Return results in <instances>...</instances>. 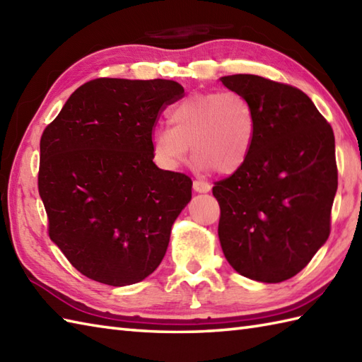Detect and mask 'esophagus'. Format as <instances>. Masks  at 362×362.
I'll return each mask as SVG.
<instances>
[{
    "mask_svg": "<svg viewBox=\"0 0 362 362\" xmlns=\"http://www.w3.org/2000/svg\"><path fill=\"white\" fill-rule=\"evenodd\" d=\"M193 188H194V191H197V193H209L211 187H210V183H206L204 180H194Z\"/></svg>",
    "mask_w": 362,
    "mask_h": 362,
    "instance_id": "34e87169",
    "label": "esophagus"
}]
</instances>
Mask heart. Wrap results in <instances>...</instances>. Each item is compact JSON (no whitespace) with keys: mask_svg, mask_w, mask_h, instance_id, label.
<instances>
[{"mask_svg":"<svg viewBox=\"0 0 362 362\" xmlns=\"http://www.w3.org/2000/svg\"><path fill=\"white\" fill-rule=\"evenodd\" d=\"M169 121L173 127L156 130L152 138L156 158L166 169L185 161L191 146L199 165L230 175L245 165L255 143V110L236 91L189 95L171 110Z\"/></svg>","mask_w":362,"mask_h":362,"instance_id":"heart-1","label":"heart"}]
</instances>
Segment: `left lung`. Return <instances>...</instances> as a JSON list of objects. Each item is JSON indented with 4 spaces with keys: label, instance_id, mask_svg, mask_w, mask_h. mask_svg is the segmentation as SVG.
<instances>
[{
    "label": "left lung",
    "instance_id": "8db88e82",
    "mask_svg": "<svg viewBox=\"0 0 362 362\" xmlns=\"http://www.w3.org/2000/svg\"><path fill=\"white\" fill-rule=\"evenodd\" d=\"M249 99L257 135L240 171L214 182L218 235L236 272L280 283L310 263L332 230L334 134L302 90L253 74L221 78Z\"/></svg>",
    "mask_w": 362,
    "mask_h": 362
}]
</instances>
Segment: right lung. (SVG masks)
Wrapping results in <instances>:
<instances>
[{
  "instance_id": "right-lung-1",
  "label": "right lung",
  "mask_w": 362,
  "mask_h": 362,
  "mask_svg": "<svg viewBox=\"0 0 362 362\" xmlns=\"http://www.w3.org/2000/svg\"><path fill=\"white\" fill-rule=\"evenodd\" d=\"M183 93L174 81L99 78L45 127L38 193L48 235L88 279L126 286L163 259L193 182L156 166L152 134Z\"/></svg>"
}]
</instances>
